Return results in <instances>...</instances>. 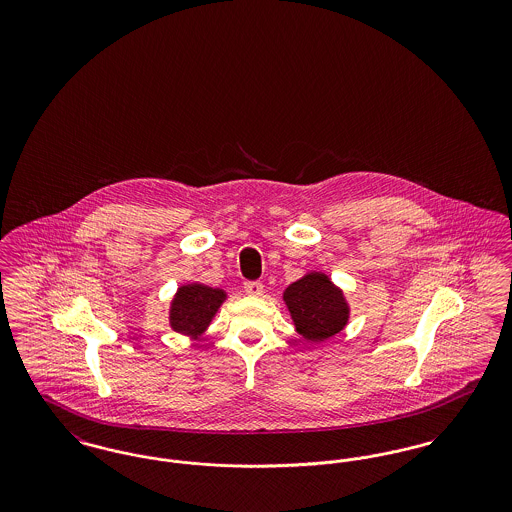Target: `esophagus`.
I'll return each instance as SVG.
<instances>
[{"mask_svg":"<svg viewBox=\"0 0 512 512\" xmlns=\"http://www.w3.org/2000/svg\"><path fill=\"white\" fill-rule=\"evenodd\" d=\"M263 284L261 282H257V280H251V282H245L244 290L247 295H253V297H259V295H263Z\"/></svg>","mask_w":512,"mask_h":512,"instance_id":"34e87169","label":"esophagus"}]
</instances>
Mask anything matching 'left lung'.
Wrapping results in <instances>:
<instances>
[{
  "label": "left lung",
  "instance_id": "1",
  "mask_svg": "<svg viewBox=\"0 0 512 512\" xmlns=\"http://www.w3.org/2000/svg\"><path fill=\"white\" fill-rule=\"evenodd\" d=\"M297 334L307 341H324L341 332L349 320V305L338 286L322 272H309L284 292Z\"/></svg>",
  "mask_w": 512,
  "mask_h": 512
}]
</instances>
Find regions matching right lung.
<instances>
[{
	"label": "right lung",
	"mask_w": 512,
	"mask_h": 512,
	"mask_svg": "<svg viewBox=\"0 0 512 512\" xmlns=\"http://www.w3.org/2000/svg\"><path fill=\"white\" fill-rule=\"evenodd\" d=\"M226 299V292L203 284L180 286L171 303V328L178 334L199 338Z\"/></svg>",
	"instance_id": "obj_1"
}]
</instances>
